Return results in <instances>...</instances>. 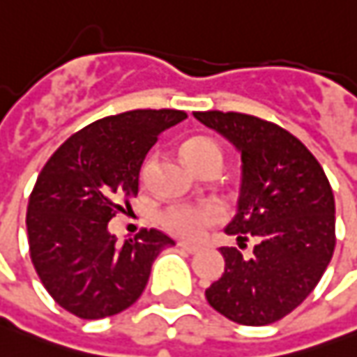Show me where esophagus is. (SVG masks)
<instances>
[{
	"instance_id": "esophagus-1",
	"label": "esophagus",
	"mask_w": 357,
	"mask_h": 357,
	"mask_svg": "<svg viewBox=\"0 0 357 357\" xmlns=\"http://www.w3.org/2000/svg\"><path fill=\"white\" fill-rule=\"evenodd\" d=\"M178 246L188 254H197L200 250V246H197V244H190V242H178Z\"/></svg>"
}]
</instances>
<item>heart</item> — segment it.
I'll use <instances>...</instances> for the list:
<instances>
[{"label": "heart", "mask_w": 357, "mask_h": 357, "mask_svg": "<svg viewBox=\"0 0 357 357\" xmlns=\"http://www.w3.org/2000/svg\"><path fill=\"white\" fill-rule=\"evenodd\" d=\"M181 155L186 162L199 171L202 165L211 162V160H222L220 146L214 143L208 137H190L186 139L181 146ZM153 167V158H149L143 167V176L151 171ZM227 211L225 206H220L218 202H204V204H174L165 208L158 220L162 228H167L171 234L185 240H197L200 238L208 228L216 227L225 220Z\"/></svg>", "instance_id": "obj_1"}]
</instances>
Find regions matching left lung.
Masks as SVG:
<instances>
[{"label":"left lung","instance_id":"8db88e82","mask_svg":"<svg viewBox=\"0 0 357 357\" xmlns=\"http://www.w3.org/2000/svg\"><path fill=\"white\" fill-rule=\"evenodd\" d=\"M242 153L238 214L227 232L225 274L206 288L216 312L242 326H266L298 308L316 288L336 248V204L318 158L280 125L234 111H197Z\"/></svg>","mask_w":357,"mask_h":357}]
</instances>
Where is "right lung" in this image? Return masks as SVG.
I'll list each match as a JSON object with an SVG mask.
<instances>
[{"instance_id": "add662e5", "label": "right lung", "mask_w": 357, "mask_h": 357, "mask_svg": "<svg viewBox=\"0 0 357 357\" xmlns=\"http://www.w3.org/2000/svg\"><path fill=\"white\" fill-rule=\"evenodd\" d=\"M183 119L176 109L99 119L73 132L39 172L25 218L29 256L49 296L77 318L99 320L132 306L158 252L174 244L157 228L117 244L107 225L130 208L158 135Z\"/></svg>"}]
</instances>
